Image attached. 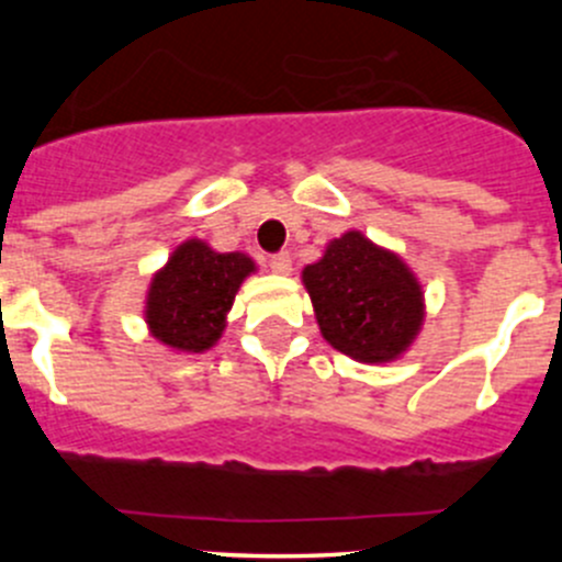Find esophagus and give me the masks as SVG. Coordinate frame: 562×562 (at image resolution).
<instances>
[{
	"instance_id": "1",
	"label": "esophagus",
	"mask_w": 562,
	"mask_h": 562,
	"mask_svg": "<svg viewBox=\"0 0 562 562\" xmlns=\"http://www.w3.org/2000/svg\"><path fill=\"white\" fill-rule=\"evenodd\" d=\"M291 255L288 252H274L269 258V266H271V271H274V274H291Z\"/></svg>"
}]
</instances>
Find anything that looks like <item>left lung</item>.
<instances>
[{
    "mask_svg": "<svg viewBox=\"0 0 562 562\" xmlns=\"http://www.w3.org/2000/svg\"><path fill=\"white\" fill-rule=\"evenodd\" d=\"M326 342L356 361H391L424 321L422 285L394 252L348 231L302 274Z\"/></svg>",
    "mask_w": 562,
    "mask_h": 562,
    "instance_id": "obj_1",
    "label": "left lung"
}]
</instances>
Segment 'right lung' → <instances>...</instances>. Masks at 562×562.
Segmentation results:
<instances>
[{
  "label": "right lung",
  "mask_w": 562,
  "mask_h": 562,
  "mask_svg": "<svg viewBox=\"0 0 562 562\" xmlns=\"http://www.w3.org/2000/svg\"><path fill=\"white\" fill-rule=\"evenodd\" d=\"M255 263L241 252H214L203 241H184L151 280L146 323L162 345L184 353L212 348L225 328L241 280Z\"/></svg>",
  "instance_id": "add662e5"
}]
</instances>
